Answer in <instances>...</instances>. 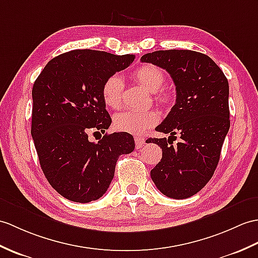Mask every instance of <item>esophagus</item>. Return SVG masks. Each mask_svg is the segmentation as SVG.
<instances>
[{
    "label": "esophagus",
    "instance_id": "34e87169",
    "mask_svg": "<svg viewBox=\"0 0 258 258\" xmlns=\"http://www.w3.org/2000/svg\"><path fill=\"white\" fill-rule=\"evenodd\" d=\"M145 144V139L142 136H135V145L136 148H141Z\"/></svg>",
    "mask_w": 258,
    "mask_h": 258
}]
</instances>
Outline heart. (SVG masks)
Returning a JSON list of instances; mask_svg holds the SVG:
<instances>
[{"mask_svg": "<svg viewBox=\"0 0 258 258\" xmlns=\"http://www.w3.org/2000/svg\"><path fill=\"white\" fill-rule=\"evenodd\" d=\"M135 80L155 95L160 105H168L172 100L171 94L165 91V74L156 66L142 64L134 70ZM124 82L121 76L114 74L107 77L102 86V98L110 109H118L122 105ZM158 122V114L155 111H124L115 114L113 125L118 132L128 134H142Z\"/></svg>", "mask_w": 258, "mask_h": 258, "instance_id": "b5f03b06", "label": "heart"}]
</instances>
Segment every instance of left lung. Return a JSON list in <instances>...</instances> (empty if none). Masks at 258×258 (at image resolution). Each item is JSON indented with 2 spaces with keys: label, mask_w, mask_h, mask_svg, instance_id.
<instances>
[{
  "label": "left lung",
  "mask_w": 258,
  "mask_h": 258,
  "mask_svg": "<svg viewBox=\"0 0 258 258\" xmlns=\"http://www.w3.org/2000/svg\"><path fill=\"white\" fill-rule=\"evenodd\" d=\"M142 62L165 69L176 86V103L156 131L169 139H149L163 149L151 171L157 189L172 199H185L205 187L220 160L230 128L229 82L223 71L205 53L194 50H157L142 56Z\"/></svg>",
  "instance_id": "left-lung-1"
}]
</instances>
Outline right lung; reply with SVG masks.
Returning <instances> with one entry per match:
<instances>
[{"label": "right lung", "mask_w": 258, "mask_h": 258, "mask_svg": "<svg viewBox=\"0 0 258 258\" xmlns=\"http://www.w3.org/2000/svg\"><path fill=\"white\" fill-rule=\"evenodd\" d=\"M134 55L77 49L48 62L33 86L32 137L51 187L66 199L88 203L103 196L122 154L134 151L128 133L106 134L112 119L102 86L124 70ZM105 135L98 143L88 134Z\"/></svg>", "instance_id": "add662e5"}]
</instances>
